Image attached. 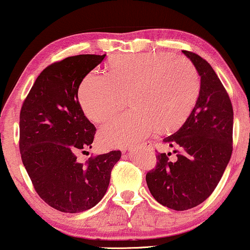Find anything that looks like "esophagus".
Instances as JSON below:
<instances>
[{"label": "esophagus", "instance_id": "34e87169", "mask_svg": "<svg viewBox=\"0 0 250 250\" xmlns=\"http://www.w3.org/2000/svg\"><path fill=\"white\" fill-rule=\"evenodd\" d=\"M142 146H152V143L150 142V141H148V142H145V143H143ZM127 150H129V149H127Z\"/></svg>", "mask_w": 250, "mask_h": 250}]
</instances>
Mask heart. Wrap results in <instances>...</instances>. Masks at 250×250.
I'll use <instances>...</instances> for the list:
<instances>
[{"mask_svg":"<svg viewBox=\"0 0 250 250\" xmlns=\"http://www.w3.org/2000/svg\"><path fill=\"white\" fill-rule=\"evenodd\" d=\"M198 71L189 60L169 53L121 54L108 74L92 71L78 99L85 115L101 123L128 101L132 110L112 118L99 132L104 146H131L157 128L174 129L189 116L199 94Z\"/></svg>","mask_w":250,"mask_h":250,"instance_id":"b5f03b06","label":"heart"}]
</instances>
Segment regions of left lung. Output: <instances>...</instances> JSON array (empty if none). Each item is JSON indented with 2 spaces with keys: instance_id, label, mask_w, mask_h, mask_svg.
Returning <instances> with one entry per match:
<instances>
[{
  "instance_id": "obj_1",
  "label": "left lung",
  "mask_w": 250,
  "mask_h": 250,
  "mask_svg": "<svg viewBox=\"0 0 250 250\" xmlns=\"http://www.w3.org/2000/svg\"><path fill=\"white\" fill-rule=\"evenodd\" d=\"M200 76L199 95L184 124L163 140L174 150L157 155L156 168L146 174L150 193L174 210L204 203L220 182L232 155L233 109L223 84L206 60L182 51Z\"/></svg>"
}]
</instances>
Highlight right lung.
<instances>
[{
    "label": "right lung",
    "mask_w": 250,
    "mask_h": 250,
    "mask_svg": "<svg viewBox=\"0 0 250 250\" xmlns=\"http://www.w3.org/2000/svg\"><path fill=\"white\" fill-rule=\"evenodd\" d=\"M104 57L80 54L46 67L20 111L23 166L39 196L63 213L94 207L107 192L111 169L122 156L110 151L85 164L77 160L78 152L92 148L95 134L78 102V87Z\"/></svg>",
    "instance_id": "1"
}]
</instances>
